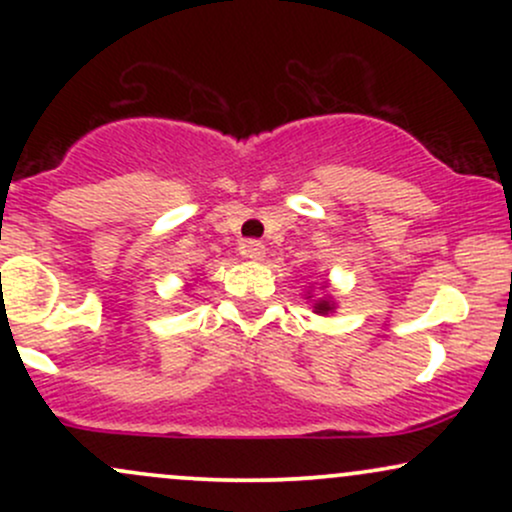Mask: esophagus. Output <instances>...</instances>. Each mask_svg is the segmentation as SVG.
Returning a JSON list of instances; mask_svg holds the SVG:
<instances>
[{"label": "esophagus", "instance_id": "1", "mask_svg": "<svg viewBox=\"0 0 512 512\" xmlns=\"http://www.w3.org/2000/svg\"><path fill=\"white\" fill-rule=\"evenodd\" d=\"M240 255L248 257L252 262H262L264 260V245L260 240H245L243 248H240Z\"/></svg>", "mask_w": 512, "mask_h": 512}]
</instances>
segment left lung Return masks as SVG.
<instances>
[{
	"label": "left lung",
	"instance_id": "obj_1",
	"mask_svg": "<svg viewBox=\"0 0 512 512\" xmlns=\"http://www.w3.org/2000/svg\"><path fill=\"white\" fill-rule=\"evenodd\" d=\"M310 298V296H308ZM334 308H337V305H334V301L330 296L327 298H317V301L313 303V310L317 315H327V313H334Z\"/></svg>",
	"mask_w": 512,
	"mask_h": 512
}]
</instances>
